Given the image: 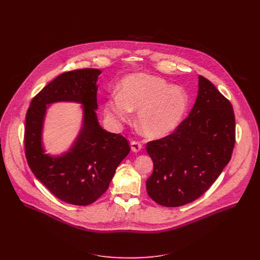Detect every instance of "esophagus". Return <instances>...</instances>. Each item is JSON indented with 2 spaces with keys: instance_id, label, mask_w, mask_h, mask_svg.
<instances>
[{
  "instance_id": "esophagus-1",
  "label": "esophagus",
  "mask_w": 260,
  "mask_h": 260,
  "mask_svg": "<svg viewBox=\"0 0 260 260\" xmlns=\"http://www.w3.org/2000/svg\"><path fill=\"white\" fill-rule=\"evenodd\" d=\"M142 149V144L138 141H132L131 142V150L133 152H139Z\"/></svg>"
}]
</instances>
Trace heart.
<instances>
[{"instance_id":"heart-1","label":"heart","mask_w":260,"mask_h":260,"mask_svg":"<svg viewBox=\"0 0 260 260\" xmlns=\"http://www.w3.org/2000/svg\"><path fill=\"white\" fill-rule=\"evenodd\" d=\"M188 108L185 92L165 80L145 74L127 76L120 93L105 103L107 116L116 123L131 118L138 110L137 124L148 137H162L174 131Z\"/></svg>"}]
</instances>
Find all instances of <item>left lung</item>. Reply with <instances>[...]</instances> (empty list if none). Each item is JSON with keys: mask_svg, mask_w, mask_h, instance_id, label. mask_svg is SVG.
<instances>
[{"mask_svg": "<svg viewBox=\"0 0 260 260\" xmlns=\"http://www.w3.org/2000/svg\"><path fill=\"white\" fill-rule=\"evenodd\" d=\"M196 102L168 136L150 141L146 150L153 172L146 181L150 198L178 207L200 197L221 174L235 144L231 103L203 76Z\"/></svg>", "mask_w": 260, "mask_h": 260, "instance_id": "obj_1", "label": "left lung"}]
</instances>
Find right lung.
Listing matches in <instances>:
<instances>
[{"mask_svg": "<svg viewBox=\"0 0 260 260\" xmlns=\"http://www.w3.org/2000/svg\"><path fill=\"white\" fill-rule=\"evenodd\" d=\"M97 69L59 75L32 99L26 114L25 155L34 175L58 199L79 206L95 202L108 189L116 168L130 152L128 140L105 131L98 123ZM75 101L84 105L82 131L70 152L53 158L40 142L47 104Z\"/></svg>", "mask_w": 260, "mask_h": 260, "instance_id": "obj_1", "label": "right lung"}]
</instances>
